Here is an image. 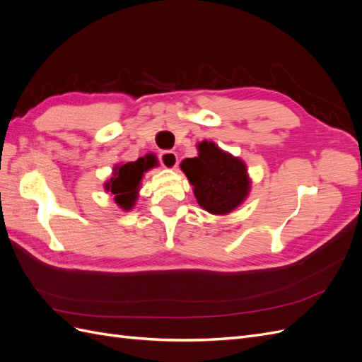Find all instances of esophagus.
<instances>
[{"label": "esophagus", "instance_id": "esophagus-1", "mask_svg": "<svg viewBox=\"0 0 362 362\" xmlns=\"http://www.w3.org/2000/svg\"><path fill=\"white\" fill-rule=\"evenodd\" d=\"M160 161L164 169H175L178 164V157L173 151H163L160 154Z\"/></svg>", "mask_w": 362, "mask_h": 362}]
</instances>
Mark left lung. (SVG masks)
<instances>
[{"label": "left lung", "mask_w": 362, "mask_h": 362, "mask_svg": "<svg viewBox=\"0 0 362 362\" xmlns=\"http://www.w3.org/2000/svg\"><path fill=\"white\" fill-rule=\"evenodd\" d=\"M198 157L184 158L180 164L198 204L216 216L233 213L242 205L250 192L252 181L246 163L218 148L214 141L202 140Z\"/></svg>", "instance_id": "1"}]
</instances>
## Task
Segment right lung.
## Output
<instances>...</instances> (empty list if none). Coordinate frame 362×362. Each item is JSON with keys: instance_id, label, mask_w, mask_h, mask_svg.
I'll return each mask as SVG.
<instances>
[{"instance_id": "add662e5", "label": "right lung", "mask_w": 362, "mask_h": 362, "mask_svg": "<svg viewBox=\"0 0 362 362\" xmlns=\"http://www.w3.org/2000/svg\"><path fill=\"white\" fill-rule=\"evenodd\" d=\"M158 166L157 158L152 154H146L136 161L116 164L112 177L104 182L105 192H110L119 208L124 211L133 210L140 192V182L145 172Z\"/></svg>"}]
</instances>
